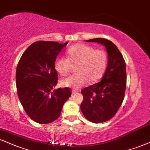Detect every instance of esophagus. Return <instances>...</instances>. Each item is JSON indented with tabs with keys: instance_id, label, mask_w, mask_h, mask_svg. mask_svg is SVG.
<instances>
[{
	"instance_id": "1",
	"label": "esophagus",
	"mask_w": 150,
	"mask_h": 150,
	"mask_svg": "<svg viewBox=\"0 0 150 150\" xmlns=\"http://www.w3.org/2000/svg\"><path fill=\"white\" fill-rule=\"evenodd\" d=\"M77 92H78V91H77V90L73 89V91H72V94H75V93H77Z\"/></svg>"
}]
</instances>
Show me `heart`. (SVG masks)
<instances>
[{
  "instance_id": "1",
  "label": "heart",
  "mask_w": 150,
  "mask_h": 150,
  "mask_svg": "<svg viewBox=\"0 0 150 150\" xmlns=\"http://www.w3.org/2000/svg\"><path fill=\"white\" fill-rule=\"evenodd\" d=\"M68 59L58 57L54 61V69L61 76L69 73L71 64H76V74L61 81L65 87L78 89L85 85L88 81L95 82L101 77L107 66L106 52L103 50H94L85 44H77L67 50Z\"/></svg>"
}]
</instances>
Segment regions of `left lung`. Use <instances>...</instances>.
<instances>
[{
	"instance_id": "1",
	"label": "left lung",
	"mask_w": 150,
	"mask_h": 150,
	"mask_svg": "<svg viewBox=\"0 0 150 150\" xmlns=\"http://www.w3.org/2000/svg\"><path fill=\"white\" fill-rule=\"evenodd\" d=\"M105 47L108 66L100 82L84 88L81 93V110L86 120L101 123L112 118L123 102L127 86L126 64L114 43L104 38L87 40Z\"/></svg>"
}]
</instances>
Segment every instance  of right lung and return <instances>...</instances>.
<instances>
[{"label": "right lung", "mask_w": 150, "mask_h": 150, "mask_svg": "<svg viewBox=\"0 0 150 150\" xmlns=\"http://www.w3.org/2000/svg\"><path fill=\"white\" fill-rule=\"evenodd\" d=\"M67 44L38 41L26 49L18 63V97L26 114L37 123L49 124L59 118L71 96L68 87L53 89L58 82L54 61Z\"/></svg>", "instance_id": "right-lung-1"}]
</instances>
